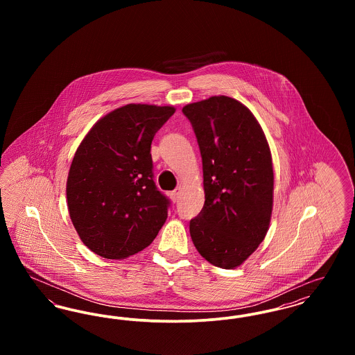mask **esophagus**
Here are the masks:
<instances>
[{
	"label": "esophagus",
	"instance_id": "obj_1",
	"mask_svg": "<svg viewBox=\"0 0 355 355\" xmlns=\"http://www.w3.org/2000/svg\"><path fill=\"white\" fill-rule=\"evenodd\" d=\"M169 196L173 202H177V201H178V198H180V196H181V189H175V190L170 191Z\"/></svg>",
	"mask_w": 355,
	"mask_h": 355
}]
</instances>
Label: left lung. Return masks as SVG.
Returning a JSON list of instances; mask_svg holds the SVG:
<instances>
[{
  "mask_svg": "<svg viewBox=\"0 0 355 355\" xmlns=\"http://www.w3.org/2000/svg\"><path fill=\"white\" fill-rule=\"evenodd\" d=\"M182 112L198 141L205 190L190 236L207 262L236 269L270 225L274 173L268 139L253 113L226 96L189 103Z\"/></svg>",
  "mask_w": 355,
  "mask_h": 355,
  "instance_id": "1",
  "label": "left lung"
}]
</instances>
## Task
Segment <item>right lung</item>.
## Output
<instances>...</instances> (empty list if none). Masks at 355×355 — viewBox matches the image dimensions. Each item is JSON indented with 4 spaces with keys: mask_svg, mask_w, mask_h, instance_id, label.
<instances>
[{
    "mask_svg": "<svg viewBox=\"0 0 355 355\" xmlns=\"http://www.w3.org/2000/svg\"><path fill=\"white\" fill-rule=\"evenodd\" d=\"M174 112L125 105L98 119L77 148L67 182L69 216L93 253L128 258L164 226L170 202L153 181L150 145Z\"/></svg>",
    "mask_w": 355,
    "mask_h": 355,
    "instance_id": "obj_1",
    "label": "right lung"
}]
</instances>
